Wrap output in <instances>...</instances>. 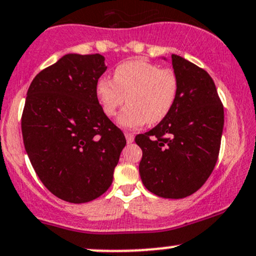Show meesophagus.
<instances>
[{
    "label": "esophagus",
    "instance_id": "1",
    "mask_svg": "<svg viewBox=\"0 0 256 256\" xmlns=\"http://www.w3.org/2000/svg\"><path fill=\"white\" fill-rule=\"evenodd\" d=\"M125 137H126V141H128V144L134 142V138H135L134 134H131V132H125Z\"/></svg>",
    "mask_w": 256,
    "mask_h": 256
}]
</instances>
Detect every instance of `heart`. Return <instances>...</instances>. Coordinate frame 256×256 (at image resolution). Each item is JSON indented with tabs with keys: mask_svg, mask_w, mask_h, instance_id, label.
I'll return each instance as SVG.
<instances>
[{
	"mask_svg": "<svg viewBox=\"0 0 256 256\" xmlns=\"http://www.w3.org/2000/svg\"><path fill=\"white\" fill-rule=\"evenodd\" d=\"M178 93L179 80L172 70L140 60L120 64L112 80L104 77L96 86V98L108 116H114L128 99V106L118 122L128 128L160 124L176 106Z\"/></svg>",
	"mask_w": 256,
	"mask_h": 256,
	"instance_id": "obj_1",
	"label": "heart"
}]
</instances>
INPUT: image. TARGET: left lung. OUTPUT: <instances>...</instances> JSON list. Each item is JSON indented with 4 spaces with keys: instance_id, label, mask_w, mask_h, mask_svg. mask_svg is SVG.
Here are the masks:
<instances>
[{
    "instance_id": "left-lung-1",
    "label": "left lung",
    "mask_w": 256,
    "mask_h": 256,
    "mask_svg": "<svg viewBox=\"0 0 256 256\" xmlns=\"http://www.w3.org/2000/svg\"><path fill=\"white\" fill-rule=\"evenodd\" d=\"M179 93L172 112L148 132L135 137L142 150L140 176L147 190L164 198L196 192L218 158L224 112L205 70L172 55Z\"/></svg>"
}]
</instances>
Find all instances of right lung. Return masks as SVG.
Returning <instances> with one entry per match:
<instances>
[{
    "label": "right lung",
    "mask_w": 256,
    "mask_h": 256,
    "mask_svg": "<svg viewBox=\"0 0 256 256\" xmlns=\"http://www.w3.org/2000/svg\"><path fill=\"white\" fill-rule=\"evenodd\" d=\"M106 70L99 54H67L40 71L26 93L22 115L26 154L46 189L67 202L103 195L126 144L96 98Z\"/></svg>",
    "instance_id": "add662e5"
}]
</instances>
